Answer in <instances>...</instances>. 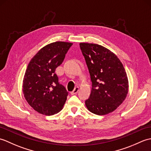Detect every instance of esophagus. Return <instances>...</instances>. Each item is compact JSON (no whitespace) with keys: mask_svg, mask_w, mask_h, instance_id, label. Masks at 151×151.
Here are the masks:
<instances>
[{"mask_svg":"<svg viewBox=\"0 0 151 151\" xmlns=\"http://www.w3.org/2000/svg\"><path fill=\"white\" fill-rule=\"evenodd\" d=\"M78 90H79V88L78 87H76L75 89H74V90L73 91L70 92V94H71V95H75V94L77 93Z\"/></svg>","mask_w":151,"mask_h":151,"instance_id":"esophagus-1","label":"esophagus"}]
</instances>
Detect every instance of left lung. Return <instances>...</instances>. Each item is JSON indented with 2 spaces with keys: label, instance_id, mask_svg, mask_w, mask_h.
Segmentation results:
<instances>
[{
  "label": "left lung",
  "instance_id": "1",
  "mask_svg": "<svg viewBox=\"0 0 151 151\" xmlns=\"http://www.w3.org/2000/svg\"><path fill=\"white\" fill-rule=\"evenodd\" d=\"M90 74L92 88L85 101L89 111L102 115L114 111L126 98L129 81L117 56L100 45L80 43Z\"/></svg>",
  "mask_w": 151,
  "mask_h": 151
}]
</instances>
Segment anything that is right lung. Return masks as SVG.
<instances>
[{
    "mask_svg": "<svg viewBox=\"0 0 151 151\" xmlns=\"http://www.w3.org/2000/svg\"><path fill=\"white\" fill-rule=\"evenodd\" d=\"M73 43L56 41L40 49L28 63L22 91L28 103L40 114L52 115L62 110L68 92L55 73Z\"/></svg>",
    "mask_w": 151,
    "mask_h": 151,
    "instance_id": "add662e5",
    "label": "right lung"
}]
</instances>
